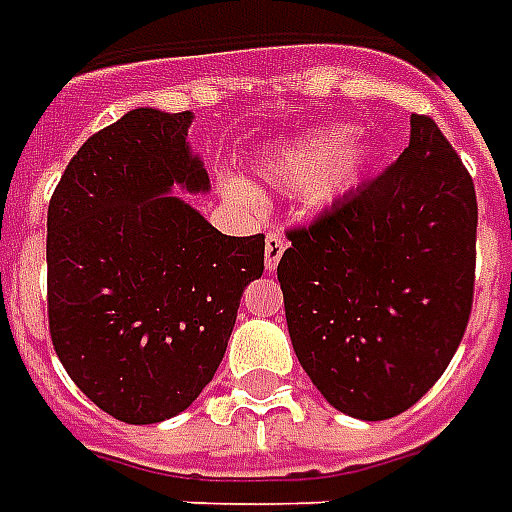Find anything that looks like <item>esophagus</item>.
Wrapping results in <instances>:
<instances>
[{"instance_id":"esophagus-1","label":"esophagus","mask_w":512,"mask_h":512,"mask_svg":"<svg viewBox=\"0 0 512 512\" xmlns=\"http://www.w3.org/2000/svg\"><path fill=\"white\" fill-rule=\"evenodd\" d=\"M286 245V237H283L278 229H272V232L267 234V240H264V264H267V270H275V267H278L280 256L286 251Z\"/></svg>"}]
</instances>
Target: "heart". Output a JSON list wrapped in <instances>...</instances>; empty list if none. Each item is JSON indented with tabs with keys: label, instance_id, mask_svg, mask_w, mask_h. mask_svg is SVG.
Returning <instances> with one entry per match:
<instances>
[{
	"label": "heart",
	"instance_id": "heart-1",
	"mask_svg": "<svg viewBox=\"0 0 512 512\" xmlns=\"http://www.w3.org/2000/svg\"><path fill=\"white\" fill-rule=\"evenodd\" d=\"M370 159L372 145L361 134L321 126L267 148L259 159V175L270 186L305 191L313 207H329L359 183ZM221 188L237 205H259L256 191L240 180H224Z\"/></svg>",
	"mask_w": 512,
	"mask_h": 512
}]
</instances>
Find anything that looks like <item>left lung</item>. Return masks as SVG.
Masks as SVG:
<instances>
[{"label":"left lung","instance_id":"left-lung-1","mask_svg":"<svg viewBox=\"0 0 512 512\" xmlns=\"http://www.w3.org/2000/svg\"><path fill=\"white\" fill-rule=\"evenodd\" d=\"M475 234L470 172L429 115L386 172L288 232V334L329 405L386 421L437 383L470 321Z\"/></svg>","mask_w":512,"mask_h":512}]
</instances>
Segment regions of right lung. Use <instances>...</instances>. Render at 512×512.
I'll list each match as a JSON object with an SVG mask.
<instances>
[{"label":"right lung","mask_w":512,"mask_h":512,"mask_svg":"<svg viewBox=\"0 0 512 512\" xmlns=\"http://www.w3.org/2000/svg\"><path fill=\"white\" fill-rule=\"evenodd\" d=\"M194 115L137 107L83 142L48 205L56 356L126 424L183 413L224 359L264 234L229 237L172 194L210 191L188 148Z\"/></svg>","instance_id":"1"}]
</instances>
